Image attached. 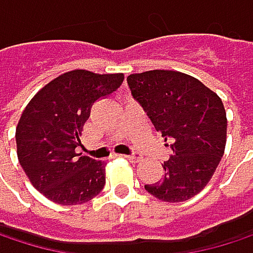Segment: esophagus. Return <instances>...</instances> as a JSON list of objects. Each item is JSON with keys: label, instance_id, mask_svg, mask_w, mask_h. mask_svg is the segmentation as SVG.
I'll return each mask as SVG.
<instances>
[{"label": "esophagus", "instance_id": "34e87169", "mask_svg": "<svg viewBox=\"0 0 253 253\" xmlns=\"http://www.w3.org/2000/svg\"><path fill=\"white\" fill-rule=\"evenodd\" d=\"M126 159H127L129 162H133V164H138V162H141V156L138 153H133V154H127V156H124Z\"/></svg>", "mask_w": 253, "mask_h": 253}]
</instances>
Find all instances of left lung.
I'll return each mask as SVG.
<instances>
[{
	"label": "left lung",
	"instance_id": "8db88e82",
	"mask_svg": "<svg viewBox=\"0 0 253 253\" xmlns=\"http://www.w3.org/2000/svg\"><path fill=\"white\" fill-rule=\"evenodd\" d=\"M133 97L171 148L165 174L145 190L160 201L181 203L213 177L226 144V112L220 97L196 78L174 70L127 76Z\"/></svg>",
	"mask_w": 253,
	"mask_h": 253
}]
</instances>
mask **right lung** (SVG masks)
<instances>
[{
    "label": "right lung",
    "mask_w": 253,
    "mask_h": 253,
    "mask_svg": "<svg viewBox=\"0 0 253 253\" xmlns=\"http://www.w3.org/2000/svg\"><path fill=\"white\" fill-rule=\"evenodd\" d=\"M123 79V73L72 70L46 84L24 109L16 127L17 159L47 200L76 206L102 192L106 165L76 148L94 102L114 93Z\"/></svg>",
    "instance_id": "add662e5"
}]
</instances>
